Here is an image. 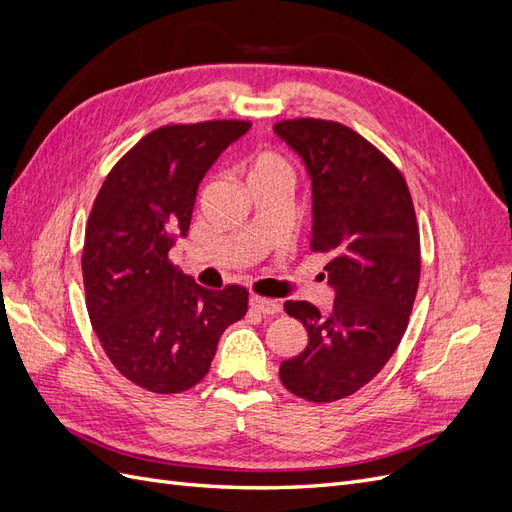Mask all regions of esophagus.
<instances>
[{"label": "esophagus", "instance_id": "1", "mask_svg": "<svg viewBox=\"0 0 512 512\" xmlns=\"http://www.w3.org/2000/svg\"><path fill=\"white\" fill-rule=\"evenodd\" d=\"M250 305L254 312L258 314H265V316H273L282 309V305L277 303L275 299H267V297H258V294H254V297L250 299Z\"/></svg>", "mask_w": 512, "mask_h": 512}]
</instances>
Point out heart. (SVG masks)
Here are the masks:
<instances>
[{
	"label": "heart",
	"mask_w": 512,
	"mask_h": 512,
	"mask_svg": "<svg viewBox=\"0 0 512 512\" xmlns=\"http://www.w3.org/2000/svg\"><path fill=\"white\" fill-rule=\"evenodd\" d=\"M267 177H288L292 179V168L288 160L275 151H260L247 166V181Z\"/></svg>",
	"instance_id": "b5f03b06"
}]
</instances>
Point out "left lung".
<instances>
[{
    "label": "left lung",
    "instance_id": "left-lung-1",
    "mask_svg": "<svg viewBox=\"0 0 512 512\" xmlns=\"http://www.w3.org/2000/svg\"><path fill=\"white\" fill-rule=\"evenodd\" d=\"M273 130L312 177L309 247L329 256L335 288L329 314L307 301L284 305L307 329V348L280 365V378L292 395L329 404L363 389L397 350L421 277V237L404 175L367 138L312 117Z\"/></svg>",
    "mask_w": 512,
    "mask_h": 512
}]
</instances>
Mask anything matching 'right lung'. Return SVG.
<instances>
[{"mask_svg":"<svg viewBox=\"0 0 512 512\" xmlns=\"http://www.w3.org/2000/svg\"><path fill=\"white\" fill-rule=\"evenodd\" d=\"M250 126L213 119L149 132L111 168L91 207L81 260L91 327L119 374L151 393L203 380L222 333L247 312V288L198 286L168 252L188 235L198 183Z\"/></svg>","mask_w":512,"mask_h":512,"instance_id":"add662e5","label":"right lung"}]
</instances>
